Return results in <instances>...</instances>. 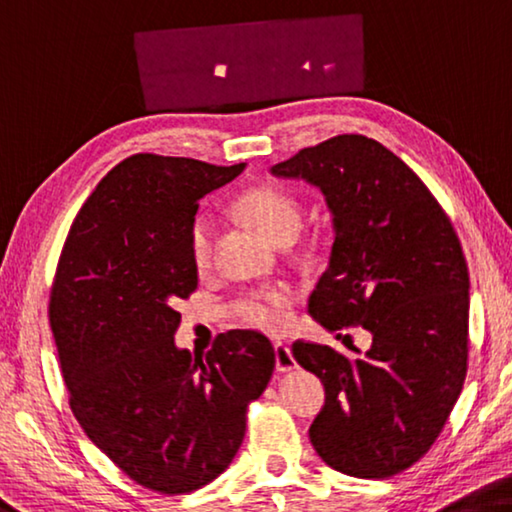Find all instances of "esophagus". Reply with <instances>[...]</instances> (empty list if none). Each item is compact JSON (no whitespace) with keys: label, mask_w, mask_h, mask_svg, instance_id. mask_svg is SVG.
<instances>
[{"label":"esophagus","mask_w":512,"mask_h":512,"mask_svg":"<svg viewBox=\"0 0 512 512\" xmlns=\"http://www.w3.org/2000/svg\"><path fill=\"white\" fill-rule=\"evenodd\" d=\"M273 351H275V369L278 371H294L298 364H296V360H294V355H291V348L287 346V344H275L273 346Z\"/></svg>","instance_id":"34e87169"}]
</instances>
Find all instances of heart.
<instances>
[{"label":"heart","instance_id":"obj_1","mask_svg":"<svg viewBox=\"0 0 512 512\" xmlns=\"http://www.w3.org/2000/svg\"><path fill=\"white\" fill-rule=\"evenodd\" d=\"M239 212L246 221L275 243L291 241L300 230L303 212L298 200L278 186H257L239 200ZM216 221L209 214L193 218L189 230V253L198 269H207L214 259ZM294 291L289 287H269L250 291L234 300L232 312L248 328L264 332H280L289 323V307Z\"/></svg>","mask_w":512,"mask_h":512}]
</instances>
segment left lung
<instances>
[{
  "mask_svg": "<svg viewBox=\"0 0 512 512\" xmlns=\"http://www.w3.org/2000/svg\"><path fill=\"white\" fill-rule=\"evenodd\" d=\"M321 189L332 214L330 264L307 312L330 332L362 326L369 351L294 342L326 387L312 446L337 472L387 478L442 433L467 376L469 273L440 202L385 145L339 134L275 164Z\"/></svg>",
  "mask_w": 512,
  "mask_h": 512,
  "instance_id": "8db88e82",
  "label": "left lung"
}]
</instances>
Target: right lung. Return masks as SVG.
Here are the masks:
<instances>
[{
    "label": "right lung",
    "mask_w": 512,
    "mask_h": 512,
    "mask_svg": "<svg viewBox=\"0 0 512 512\" xmlns=\"http://www.w3.org/2000/svg\"><path fill=\"white\" fill-rule=\"evenodd\" d=\"M243 168L132 154L79 209L56 266L50 326L72 415L113 465L161 494L225 472L275 367L255 330L223 332L202 358L173 339L175 303L198 287V202Z\"/></svg>",
    "instance_id": "add662e5"
}]
</instances>
